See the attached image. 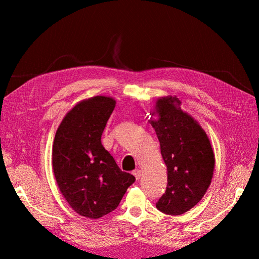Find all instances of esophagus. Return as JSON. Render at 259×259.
I'll return each instance as SVG.
<instances>
[{"label":"esophagus","instance_id":"esophagus-1","mask_svg":"<svg viewBox=\"0 0 259 259\" xmlns=\"http://www.w3.org/2000/svg\"><path fill=\"white\" fill-rule=\"evenodd\" d=\"M133 175L135 176V178L138 180V179H140V177H141V170H139V169H136V170H134L133 171Z\"/></svg>","mask_w":259,"mask_h":259}]
</instances>
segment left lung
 Masks as SVG:
<instances>
[{
    "mask_svg": "<svg viewBox=\"0 0 259 259\" xmlns=\"http://www.w3.org/2000/svg\"><path fill=\"white\" fill-rule=\"evenodd\" d=\"M180 106L176 96L158 98L149 120L160 142L168 178L166 194L156 207L174 216L187 212L201 200L214 169L213 150L206 131Z\"/></svg>",
    "mask_w": 259,
    "mask_h": 259,
    "instance_id": "8db88e82",
    "label": "left lung"
}]
</instances>
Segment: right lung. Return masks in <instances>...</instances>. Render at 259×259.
I'll return each instance as SVG.
<instances>
[{
    "instance_id": "1",
    "label": "right lung",
    "mask_w": 259,
    "mask_h": 259,
    "mask_svg": "<svg viewBox=\"0 0 259 259\" xmlns=\"http://www.w3.org/2000/svg\"><path fill=\"white\" fill-rule=\"evenodd\" d=\"M115 107L111 97L84 99L64 115L52 147V168L63 198L90 219L111 212L136 178L121 171L101 136Z\"/></svg>"
}]
</instances>
